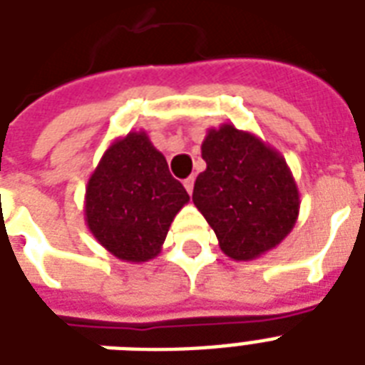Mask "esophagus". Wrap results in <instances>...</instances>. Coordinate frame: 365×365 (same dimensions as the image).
Wrapping results in <instances>:
<instances>
[{
	"instance_id": "1",
	"label": "esophagus",
	"mask_w": 365,
	"mask_h": 365,
	"mask_svg": "<svg viewBox=\"0 0 365 365\" xmlns=\"http://www.w3.org/2000/svg\"><path fill=\"white\" fill-rule=\"evenodd\" d=\"M183 185H185V189H187V193L191 195L193 193V185H195V178L193 176H189L185 182H183Z\"/></svg>"
}]
</instances>
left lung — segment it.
<instances>
[{
	"label": "left lung",
	"mask_w": 365,
	"mask_h": 365,
	"mask_svg": "<svg viewBox=\"0 0 365 365\" xmlns=\"http://www.w3.org/2000/svg\"><path fill=\"white\" fill-rule=\"evenodd\" d=\"M206 170L197 176L193 202L235 261L277 248L299 216V189L277 149L231 123L208 128L200 145Z\"/></svg>",
	"instance_id": "obj_1"
}]
</instances>
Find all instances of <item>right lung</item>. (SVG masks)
Here are the masks:
<instances>
[{"label": "right lung", "instance_id": "right-lung-1", "mask_svg": "<svg viewBox=\"0 0 365 365\" xmlns=\"http://www.w3.org/2000/svg\"><path fill=\"white\" fill-rule=\"evenodd\" d=\"M189 202L148 132L130 130L104 151L88 178L85 222L117 259L143 263L163 250L174 217Z\"/></svg>", "mask_w": 365, "mask_h": 365}]
</instances>
